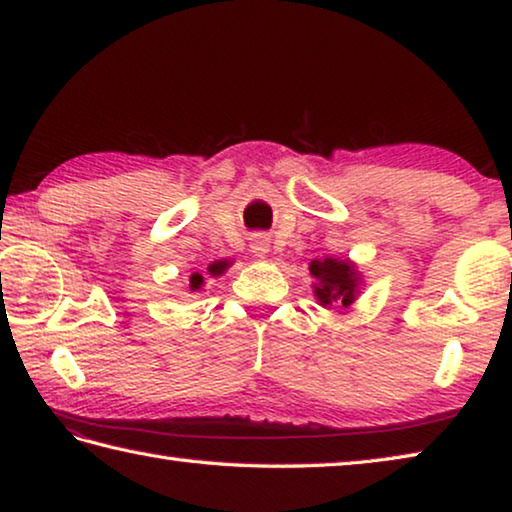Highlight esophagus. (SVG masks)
<instances>
[{
	"mask_svg": "<svg viewBox=\"0 0 512 512\" xmlns=\"http://www.w3.org/2000/svg\"><path fill=\"white\" fill-rule=\"evenodd\" d=\"M268 248H271V239H268L266 235H253L250 237V253H253L255 257L264 259Z\"/></svg>",
	"mask_w": 512,
	"mask_h": 512,
	"instance_id": "obj_1",
	"label": "esophagus"
}]
</instances>
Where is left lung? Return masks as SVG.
Here are the masks:
<instances>
[{"label": "left lung", "instance_id": "1", "mask_svg": "<svg viewBox=\"0 0 512 512\" xmlns=\"http://www.w3.org/2000/svg\"><path fill=\"white\" fill-rule=\"evenodd\" d=\"M309 273L314 277L316 302L325 309H350L363 289L359 266L352 259H311Z\"/></svg>", "mask_w": 512, "mask_h": 512}]
</instances>
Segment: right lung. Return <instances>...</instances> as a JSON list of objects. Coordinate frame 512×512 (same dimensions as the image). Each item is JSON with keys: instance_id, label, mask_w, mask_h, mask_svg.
I'll use <instances>...</instances> for the list:
<instances>
[{"instance_id": "right-lung-1", "label": "right lung", "mask_w": 512, "mask_h": 512, "mask_svg": "<svg viewBox=\"0 0 512 512\" xmlns=\"http://www.w3.org/2000/svg\"><path fill=\"white\" fill-rule=\"evenodd\" d=\"M225 268H228V262H212L207 266V273H192L189 275V289L192 291H201L205 287V275L216 277V275H223Z\"/></svg>"}]
</instances>
